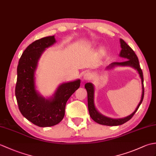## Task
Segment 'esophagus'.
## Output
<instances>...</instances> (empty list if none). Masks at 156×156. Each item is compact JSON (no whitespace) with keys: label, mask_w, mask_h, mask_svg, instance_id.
<instances>
[{"label":"esophagus","mask_w":156,"mask_h":156,"mask_svg":"<svg viewBox=\"0 0 156 156\" xmlns=\"http://www.w3.org/2000/svg\"><path fill=\"white\" fill-rule=\"evenodd\" d=\"M82 78H83L84 80H89L91 78V74L90 72H85L83 74V76H82Z\"/></svg>","instance_id":"34e87169"}]
</instances>
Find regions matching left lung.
<instances>
[{"label": "left lung", "instance_id": "obj_1", "mask_svg": "<svg viewBox=\"0 0 156 156\" xmlns=\"http://www.w3.org/2000/svg\"><path fill=\"white\" fill-rule=\"evenodd\" d=\"M120 44L121 50L119 53V56L125 59H127V61L122 62H112L110 65H108L106 69H112L114 68L117 66H129L136 69L138 74H140L141 80V88H142V92H141V97L140 102H139L137 107L135 108L133 112L127 116V117L121 119H112L110 117H107L106 116L102 115L98 111L95 107L94 105V86L93 84L90 82H88L85 84L84 87L86 90L87 91L88 94V107L89 114H90V117L93 120L97 122L98 124L107 125V126H117L124 124L125 122L128 121L129 120L133 117V116L135 115V112L137 111V109L140 107V105L141 104L142 101L144 99V76L143 72H142L141 69L140 68V63H139L138 58L135 54L134 51L129 46L126 44L124 40L122 39H120Z\"/></svg>", "mask_w": 156, "mask_h": 156}]
</instances>
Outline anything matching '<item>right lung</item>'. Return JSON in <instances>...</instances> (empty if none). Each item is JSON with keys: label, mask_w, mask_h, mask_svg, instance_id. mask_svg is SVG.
I'll use <instances>...</instances> for the list:
<instances>
[{"label": "right lung", "mask_w": 156, "mask_h": 156, "mask_svg": "<svg viewBox=\"0 0 156 156\" xmlns=\"http://www.w3.org/2000/svg\"><path fill=\"white\" fill-rule=\"evenodd\" d=\"M56 43L55 36L43 37L26 48L19 61L15 96L24 117L41 127L58 124L65 115L66 104L80 87V80L62 83L50 97L45 98L36 89L35 72L43 53Z\"/></svg>", "instance_id": "add662e5"}]
</instances>
